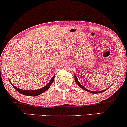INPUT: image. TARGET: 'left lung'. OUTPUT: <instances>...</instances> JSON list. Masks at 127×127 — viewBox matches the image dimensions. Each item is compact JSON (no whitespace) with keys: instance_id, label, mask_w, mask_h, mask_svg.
<instances>
[{"instance_id":"obj_1","label":"left lung","mask_w":127,"mask_h":127,"mask_svg":"<svg viewBox=\"0 0 127 127\" xmlns=\"http://www.w3.org/2000/svg\"><path fill=\"white\" fill-rule=\"evenodd\" d=\"M74 78H75V83H76L77 84V85L80 87V88H82V89H83V90L86 91H88V92H90V93H92V94L102 93V92H104V91H106L107 90V89H108V88H107V89H105V90H104V91H98V92H97V91H90V90H88V89H87L86 88H85V87H84L83 86H82V85H81L80 83V82H79V80H78L77 78V76H76V75H75V74H74Z\"/></svg>"}]
</instances>
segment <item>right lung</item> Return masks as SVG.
<instances>
[{"mask_svg": "<svg viewBox=\"0 0 127 127\" xmlns=\"http://www.w3.org/2000/svg\"><path fill=\"white\" fill-rule=\"evenodd\" d=\"M55 75H54L53 77L52 78V79L50 80V81L49 83H48L46 86H44L43 88H41L39 89H36V90H24V89H19V88H17L16 86H14L13 84L11 82V81H10L9 80L10 83H11V85L13 86V88H14V89H16V91H17L18 92H20V93L21 94H23L24 95H27V96H38V95L41 94L43 93L44 92H45V91H46L47 90H48V89H49V88L50 87L51 85H52L54 79H55Z\"/></svg>", "mask_w": 127, "mask_h": 127, "instance_id": "right-lung-1", "label": "right lung"}]
</instances>
